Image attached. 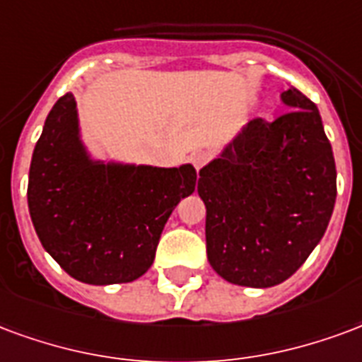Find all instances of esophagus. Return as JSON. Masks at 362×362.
Returning a JSON list of instances; mask_svg holds the SVG:
<instances>
[{
    "instance_id": "esophagus-1",
    "label": "esophagus",
    "mask_w": 362,
    "mask_h": 362,
    "mask_svg": "<svg viewBox=\"0 0 362 362\" xmlns=\"http://www.w3.org/2000/svg\"><path fill=\"white\" fill-rule=\"evenodd\" d=\"M191 162L192 165H194V170L200 171L208 162H210V154H208V152H197V154H192Z\"/></svg>"
}]
</instances>
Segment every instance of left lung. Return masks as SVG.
Segmentation results:
<instances>
[{
    "label": "left lung",
    "instance_id": "left-lung-1",
    "mask_svg": "<svg viewBox=\"0 0 362 362\" xmlns=\"http://www.w3.org/2000/svg\"><path fill=\"white\" fill-rule=\"evenodd\" d=\"M287 112L257 117L200 170L208 262L235 286L272 287L299 270L328 228L336 162L315 102L289 88Z\"/></svg>",
    "mask_w": 362,
    "mask_h": 362
}]
</instances>
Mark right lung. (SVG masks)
I'll return each mask as SVG.
<instances>
[{"label":"right lung","instance_id":"1","mask_svg":"<svg viewBox=\"0 0 362 362\" xmlns=\"http://www.w3.org/2000/svg\"><path fill=\"white\" fill-rule=\"evenodd\" d=\"M75 96L47 113L28 173V210L42 247L71 278L110 286L141 278L163 226L197 187V170L94 163L78 141Z\"/></svg>","mask_w":362,"mask_h":362}]
</instances>
